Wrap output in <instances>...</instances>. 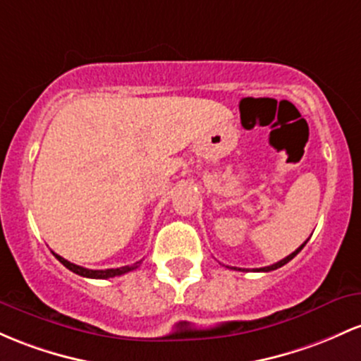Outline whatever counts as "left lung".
I'll return each mask as SVG.
<instances>
[{
  "label": "left lung",
  "mask_w": 361,
  "mask_h": 361,
  "mask_svg": "<svg viewBox=\"0 0 361 361\" xmlns=\"http://www.w3.org/2000/svg\"><path fill=\"white\" fill-rule=\"evenodd\" d=\"M305 245H307V241H305V243L302 245V247H298V248H296L295 252L290 253V255H288L286 259L279 260V262H276V264H272V265H267V267H260V269H255V271H259V272H269V271H274V269H279V267H283L284 264H288V262H290L291 259H295V257L298 255L300 252H302V248L305 247ZM231 269H236V267H231ZM236 271H245V269H236Z\"/></svg>",
  "instance_id": "8db88e82"
}]
</instances>
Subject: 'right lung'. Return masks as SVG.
I'll use <instances>...</instances> for the list:
<instances>
[{
    "label": "right lung",
    "mask_w": 361,
    "mask_h": 361,
    "mask_svg": "<svg viewBox=\"0 0 361 361\" xmlns=\"http://www.w3.org/2000/svg\"><path fill=\"white\" fill-rule=\"evenodd\" d=\"M54 257L65 265L66 269H70L71 272H75V274L78 276H84V277H90V279H109V277H116V276H121V274H126V272L130 271H135L138 265L142 264V260H138V262L132 264V265H125V267H118V269H104V271H94V269H85L82 267V265H77V264H71L68 262L66 259H63V257H59L58 253H53Z\"/></svg>",
    "instance_id": "add662e5"
}]
</instances>
